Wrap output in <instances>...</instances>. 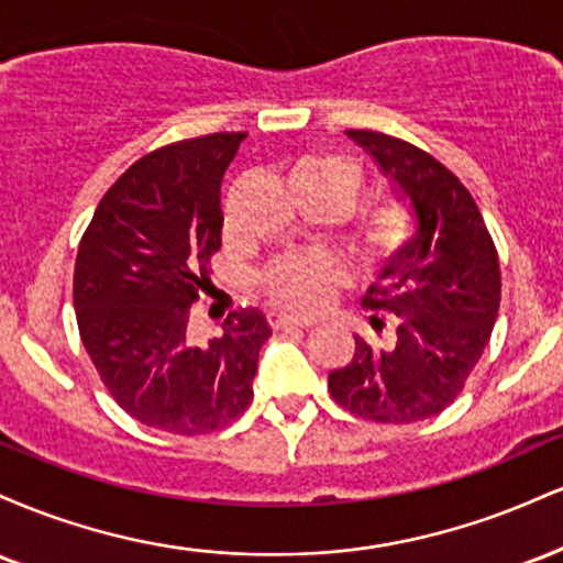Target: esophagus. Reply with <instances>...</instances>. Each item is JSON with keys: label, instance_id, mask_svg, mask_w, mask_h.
<instances>
[{"label": "esophagus", "instance_id": "obj_1", "mask_svg": "<svg viewBox=\"0 0 563 563\" xmlns=\"http://www.w3.org/2000/svg\"><path fill=\"white\" fill-rule=\"evenodd\" d=\"M269 325H273L275 331H290V328H309L312 322L290 318V314H269Z\"/></svg>", "mask_w": 563, "mask_h": 563}]
</instances>
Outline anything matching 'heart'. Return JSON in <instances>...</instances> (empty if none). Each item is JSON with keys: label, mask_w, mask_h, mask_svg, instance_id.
Wrapping results in <instances>:
<instances>
[{"label": "heart", "mask_w": 563, "mask_h": 563, "mask_svg": "<svg viewBox=\"0 0 563 563\" xmlns=\"http://www.w3.org/2000/svg\"><path fill=\"white\" fill-rule=\"evenodd\" d=\"M288 192L296 203L314 206L339 217L357 198L363 172L339 153H303L286 169ZM416 211L399 196H384L344 214V238L363 267H384L410 245ZM344 280V267L328 254H296L275 262L262 277L264 294L290 312H314Z\"/></svg>", "instance_id": "b5f03b06"}]
</instances>
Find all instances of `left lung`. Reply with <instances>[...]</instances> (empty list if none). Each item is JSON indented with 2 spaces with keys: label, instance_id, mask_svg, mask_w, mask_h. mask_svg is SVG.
I'll use <instances>...</instances> for the list:
<instances>
[{
  "label": "left lung",
  "instance_id": "obj_1",
  "mask_svg": "<svg viewBox=\"0 0 563 563\" xmlns=\"http://www.w3.org/2000/svg\"><path fill=\"white\" fill-rule=\"evenodd\" d=\"M416 211V235L367 288L371 325L394 344L354 335L349 365L328 376L344 410L376 423H416L463 391L500 307V262L476 200L434 156L373 129H346Z\"/></svg>",
  "mask_w": 563,
  "mask_h": 563
}]
</instances>
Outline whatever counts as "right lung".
<instances>
[{
    "label": "right lung",
    "mask_w": 563,
    "mask_h": 563,
    "mask_svg": "<svg viewBox=\"0 0 563 563\" xmlns=\"http://www.w3.org/2000/svg\"><path fill=\"white\" fill-rule=\"evenodd\" d=\"M243 137L206 134L134 161L97 203L76 254L89 360L129 416L169 434H209L241 418L273 335L260 309L228 314L209 344L190 335V303L222 245L219 185Z\"/></svg>",
    "instance_id": "1"
}]
</instances>
